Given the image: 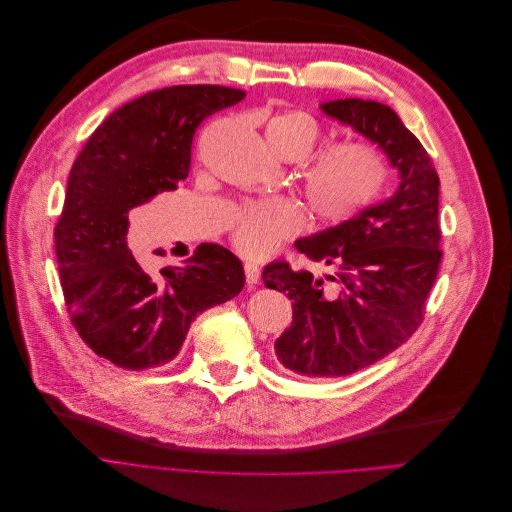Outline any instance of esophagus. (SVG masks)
Returning <instances> with one entry per match:
<instances>
[{"mask_svg":"<svg viewBox=\"0 0 512 512\" xmlns=\"http://www.w3.org/2000/svg\"><path fill=\"white\" fill-rule=\"evenodd\" d=\"M243 271H246V281H248V285H256V283L260 281V269H258L256 262H252V260L243 262Z\"/></svg>","mask_w":512,"mask_h":512,"instance_id":"1","label":"esophagus"}]
</instances>
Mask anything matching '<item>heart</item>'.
I'll list each match as a JSON object with an SVG mask.
<instances>
[{
	"label": "heart",
	"mask_w": 512,
	"mask_h": 512,
	"mask_svg": "<svg viewBox=\"0 0 512 512\" xmlns=\"http://www.w3.org/2000/svg\"><path fill=\"white\" fill-rule=\"evenodd\" d=\"M266 137L283 158H308L302 166V189L312 212L323 223L335 225L356 216L379 196L387 179V160L367 139L331 141L315 153L325 137V127L310 112L289 110L275 116L266 127ZM227 227L239 252L262 256L300 235L304 210L287 198L250 200L231 210Z\"/></svg>",
	"instance_id": "1"
}]
</instances>
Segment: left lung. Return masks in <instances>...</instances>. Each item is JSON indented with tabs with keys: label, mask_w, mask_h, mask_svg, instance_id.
Masks as SVG:
<instances>
[{
	"label": "left lung",
	"mask_w": 512,
	"mask_h": 512,
	"mask_svg": "<svg viewBox=\"0 0 512 512\" xmlns=\"http://www.w3.org/2000/svg\"><path fill=\"white\" fill-rule=\"evenodd\" d=\"M321 108L379 143L400 170V187L383 204L296 241L306 260L327 266L325 279L287 260L264 266V285L294 302L277 358L308 379L352 375L402 346L425 319L444 256L440 177L421 141L379 102L350 97Z\"/></svg>",
	"instance_id": "obj_1"
}]
</instances>
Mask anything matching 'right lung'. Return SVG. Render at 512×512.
Segmentation results:
<instances>
[{"instance_id": "right-lung-1", "label": "right lung", "mask_w": 512, "mask_h": 512, "mask_svg": "<svg viewBox=\"0 0 512 512\" xmlns=\"http://www.w3.org/2000/svg\"><path fill=\"white\" fill-rule=\"evenodd\" d=\"M246 91L175 85L114 110L70 168L54 229L62 294L83 342L116 367L143 371L173 360L191 321L235 298L246 283L241 260L200 243L175 269L150 275L127 246L129 210L187 179L191 143L208 116Z\"/></svg>"}]
</instances>
